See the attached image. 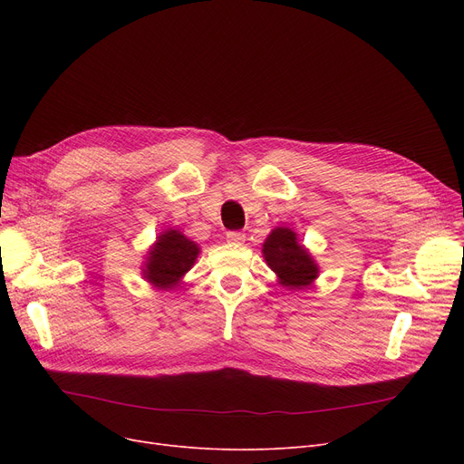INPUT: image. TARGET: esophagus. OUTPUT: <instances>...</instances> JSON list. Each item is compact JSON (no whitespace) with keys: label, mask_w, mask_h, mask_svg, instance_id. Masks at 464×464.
Masks as SVG:
<instances>
[{"label":"esophagus","mask_w":464,"mask_h":464,"mask_svg":"<svg viewBox=\"0 0 464 464\" xmlns=\"http://www.w3.org/2000/svg\"><path fill=\"white\" fill-rule=\"evenodd\" d=\"M226 238H227L229 242H235V245H240V242H245L246 235L242 233V231H229V233L226 235Z\"/></svg>","instance_id":"esophagus-1"}]
</instances>
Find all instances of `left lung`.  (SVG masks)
<instances>
[{
	"label": "left lung",
	"instance_id": "obj_1",
	"mask_svg": "<svg viewBox=\"0 0 464 464\" xmlns=\"http://www.w3.org/2000/svg\"><path fill=\"white\" fill-rule=\"evenodd\" d=\"M265 261L278 275L280 284L301 289L318 276V266L299 245L295 233L287 227L275 229L263 245Z\"/></svg>",
	"mask_w": 464,
	"mask_h": 464
}]
</instances>
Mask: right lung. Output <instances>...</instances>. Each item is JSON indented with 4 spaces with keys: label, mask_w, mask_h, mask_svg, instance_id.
Returning a JSON list of instances; mask_svg holds the SVG:
<instances>
[{
    "label": "right lung",
    "mask_w": 464,
    "mask_h": 464,
    "mask_svg": "<svg viewBox=\"0 0 464 464\" xmlns=\"http://www.w3.org/2000/svg\"><path fill=\"white\" fill-rule=\"evenodd\" d=\"M198 245H193L182 233L170 229L160 235L156 246L150 250L144 278L152 282L156 287L173 289L182 275L191 269L193 261L198 259Z\"/></svg>",
    "instance_id": "1"
}]
</instances>
